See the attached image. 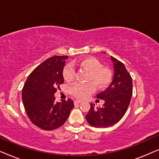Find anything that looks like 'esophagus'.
<instances>
[{"label":"esophagus","instance_id":"1","mask_svg":"<svg viewBox=\"0 0 159 159\" xmlns=\"http://www.w3.org/2000/svg\"><path fill=\"white\" fill-rule=\"evenodd\" d=\"M75 104H79V103H82V101L81 100H78V99H77V100H75Z\"/></svg>","mask_w":159,"mask_h":159}]
</instances>
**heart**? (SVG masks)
I'll use <instances>...</instances> for the list:
<instances>
[{
	"mask_svg": "<svg viewBox=\"0 0 159 159\" xmlns=\"http://www.w3.org/2000/svg\"><path fill=\"white\" fill-rule=\"evenodd\" d=\"M78 64L82 68L89 71L88 80L96 84L98 88H103L109 83L111 74L109 69L103 67L101 62L94 57H86L78 62ZM76 69L73 64H67L63 69V77L67 82L72 81L75 78ZM95 86L93 83H82L75 82L69 87V93L78 98H85L94 93Z\"/></svg>",
	"mask_w": 159,
	"mask_h": 159,
	"instance_id": "b5f03b06",
	"label": "heart"
}]
</instances>
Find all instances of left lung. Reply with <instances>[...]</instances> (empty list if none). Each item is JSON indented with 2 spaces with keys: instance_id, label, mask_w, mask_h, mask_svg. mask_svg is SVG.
<instances>
[{
  "instance_id": "8db88e82",
  "label": "left lung",
  "mask_w": 159,
  "mask_h": 159,
  "mask_svg": "<svg viewBox=\"0 0 159 159\" xmlns=\"http://www.w3.org/2000/svg\"><path fill=\"white\" fill-rule=\"evenodd\" d=\"M114 75L112 82L106 90L96 95L105 103L101 108L90 104L86 115L89 125L96 128H106L115 125L124 116L132 95V80L123 63L111 56Z\"/></svg>"
}]
</instances>
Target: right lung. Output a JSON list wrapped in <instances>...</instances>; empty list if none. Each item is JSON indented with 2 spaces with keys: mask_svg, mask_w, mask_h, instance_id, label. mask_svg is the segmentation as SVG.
Returning a JSON list of instances; mask_svg holds the SVG:
<instances>
[{
  "mask_svg": "<svg viewBox=\"0 0 159 159\" xmlns=\"http://www.w3.org/2000/svg\"><path fill=\"white\" fill-rule=\"evenodd\" d=\"M68 56H55L36 67L26 80L22 101L27 116L37 127L53 130L66 122L74 108L71 99L56 102L54 94L64 83L63 69Z\"/></svg>",
  "mask_w": 159,
  "mask_h": 159,
  "instance_id": "1",
  "label": "right lung"
}]
</instances>
